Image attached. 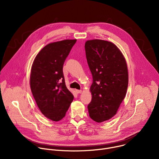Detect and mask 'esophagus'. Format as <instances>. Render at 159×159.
<instances>
[{
	"label": "esophagus",
	"mask_w": 159,
	"mask_h": 159,
	"mask_svg": "<svg viewBox=\"0 0 159 159\" xmlns=\"http://www.w3.org/2000/svg\"><path fill=\"white\" fill-rule=\"evenodd\" d=\"M76 93L77 94H80L82 93V90H76Z\"/></svg>",
	"instance_id": "34e87169"
}]
</instances>
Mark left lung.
Wrapping results in <instances>:
<instances>
[{
    "label": "left lung",
    "instance_id": "obj_1",
    "mask_svg": "<svg viewBox=\"0 0 159 159\" xmlns=\"http://www.w3.org/2000/svg\"><path fill=\"white\" fill-rule=\"evenodd\" d=\"M87 63L93 75L89 116L101 123L114 116L123 101L128 84L126 60L115 44L101 40L85 43Z\"/></svg>",
    "mask_w": 159,
    "mask_h": 159
}]
</instances>
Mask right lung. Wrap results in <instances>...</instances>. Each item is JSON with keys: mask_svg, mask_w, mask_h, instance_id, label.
I'll return each mask as SVG.
<instances>
[{"mask_svg": "<svg viewBox=\"0 0 159 159\" xmlns=\"http://www.w3.org/2000/svg\"><path fill=\"white\" fill-rule=\"evenodd\" d=\"M77 39H65L45 46L31 68L30 86L36 102L45 117L58 121L63 118L74 96L66 87L63 65Z\"/></svg>", "mask_w": 159, "mask_h": 159, "instance_id": "1", "label": "right lung"}]
</instances>
